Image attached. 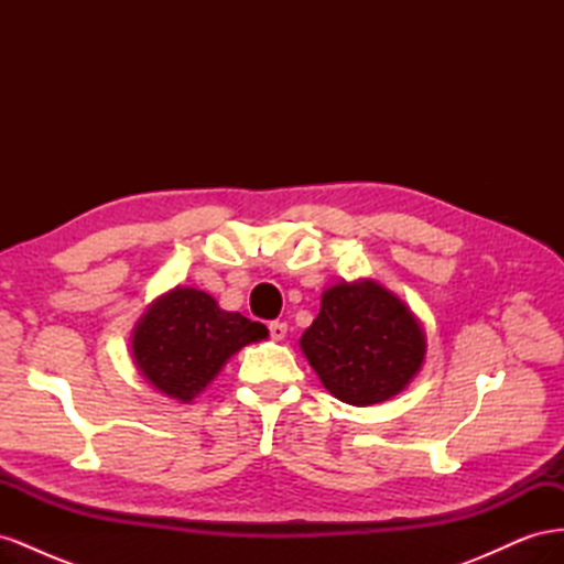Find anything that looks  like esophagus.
<instances>
[{
    "label": "esophagus",
    "mask_w": 564,
    "mask_h": 564,
    "mask_svg": "<svg viewBox=\"0 0 564 564\" xmlns=\"http://www.w3.org/2000/svg\"><path fill=\"white\" fill-rule=\"evenodd\" d=\"M272 340H282L286 336V322H270Z\"/></svg>",
    "instance_id": "34e87169"
}]
</instances>
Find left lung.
I'll return each instance as SVG.
<instances>
[{
	"label": "left lung",
	"mask_w": 564,
	"mask_h": 564,
	"mask_svg": "<svg viewBox=\"0 0 564 564\" xmlns=\"http://www.w3.org/2000/svg\"><path fill=\"white\" fill-rule=\"evenodd\" d=\"M299 346L322 386L352 406L395 398L425 362V332L412 308L377 280L324 289L319 315Z\"/></svg>",
	"instance_id": "left-lung-1"
}]
</instances>
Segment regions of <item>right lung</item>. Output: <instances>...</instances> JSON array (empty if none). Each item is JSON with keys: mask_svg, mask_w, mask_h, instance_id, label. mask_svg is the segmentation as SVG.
I'll use <instances>...</instances> for the list:
<instances>
[{"mask_svg": "<svg viewBox=\"0 0 564 564\" xmlns=\"http://www.w3.org/2000/svg\"><path fill=\"white\" fill-rule=\"evenodd\" d=\"M268 338L261 322L220 308L193 286H174L148 305L131 332V360L162 395L183 404L207 388L235 352Z\"/></svg>", "mask_w": 564, "mask_h": 564, "instance_id": "obj_1", "label": "right lung"}]
</instances>
